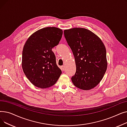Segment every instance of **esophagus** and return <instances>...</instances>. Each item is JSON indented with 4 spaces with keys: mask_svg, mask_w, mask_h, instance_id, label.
Masks as SVG:
<instances>
[{
    "mask_svg": "<svg viewBox=\"0 0 127 127\" xmlns=\"http://www.w3.org/2000/svg\"><path fill=\"white\" fill-rule=\"evenodd\" d=\"M61 69H62L63 71H64V70H65V66H64V65L61 66Z\"/></svg>",
    "mask_w": 127,
    "mask_h": 127,
    "instance_id": "34e87169",
    "label": "esophagus"
}]
</instances>
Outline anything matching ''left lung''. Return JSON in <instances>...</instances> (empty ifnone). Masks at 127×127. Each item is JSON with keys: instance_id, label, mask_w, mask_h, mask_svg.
I'll use <instances>...</instances> for the list:
<instances>
[{"instance_id": "8db88e82", "label": "left lung", "mask_w": 127, "mask_h": 127, "mask_svg": "<svg viewBox=\"0 0 127 127\" xmlns=\"http://www.w3.org/2000/svg\"><path fill=\"white\" fill-rule=\"evenodd\" d=\"M64 34L75 59L76 71L71 77L73 84L83 90L95 88L107 68L103 43L94 33L85 28L65 30Z\"/></svg>"}]
</instances>
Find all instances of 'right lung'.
I'll list each match as a JSON object with an SVG mask.
<instances>
[{
  "label": "right lung",
  "mask_w": 127,
  "mask_h": 127,
  "mask_svg": "<svg viewBox=\"0 0 127 127\" xmlns=\"http://www.w3.org/2000/svg\"><path fill=\"white\" fill-rule=\"evenodd\" d=\"M62 34V30L58 28L46 27L33 33L24 45L23 70L31 83L37 88L50 87L62 74L52 48L59 44Z\"/></svg>",
  "instance_id": "obj_1"
}]
</instances>
